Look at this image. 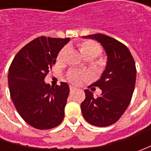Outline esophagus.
Listing matches in <instances>:
<instances>
[{"label":"esophagus","instance_id":"esophagus-1","mask_svg":"<svg viewBox=\"0 0 151 151\" xmlns=\"http://www.w3.org/2000/svg\"><path fill=\"white\" fill-rule=\"evenodd\" d=\"M70 92L72 93V92H74L76 90V88L75 86H70Z\"/></svg>","mask_w":151,"mask_h":151}]
</instances>
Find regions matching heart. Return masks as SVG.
Returning a JSON list of instances; mask_svg holds the SVG:
<instances>
[{
  "label": "heart",
  "mask_w": 151,
  "mask_h": 151,
  "mask_svg": "<svg viewBox=\"0 0 151 151\" xmlns=\"http://www.w3.org/2000/svg\"><path fill=\"white\" fill-rule=\"evenodd\" d=\"M80 50H81V53L82 55H95V57H96L97 55H99L101 53V47L97 44H96L95 42H92V41L83 42L80 46ZM65 53H66V49L65 48L62 49L58 55V60H62L65 57ZM86 76H87V75L86 73L81 72L78 70H70L67 75L69 81H71L74 84H79Z\"/></svg>",
  "instance_id": "1"
}]
</instances>
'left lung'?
Wrapping results in <instances>:
<instances>
[{"instance_id": "8db88e82", "label": "left lung", "mask_w": 151, "mask_h": 151, "mask_svg": "<svg viewBox=\"0 0 151 151\" xmlns=\"http://www.w3.org/2000/svg\"><path fill=\"white\" fill-rule=\"evenodd\" d=\"M83 38L97 41L107 55V65L101 77L92 86L101 94L94 97L88 89L81 104V113L91 124L106 127L116 123L129 105L136 81V67L130 51L124 44L105 34L96 33Z\"/></svg>"}]
</instances>
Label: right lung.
<instances>
[{"mask_svg":"<svg viewBox=\"0 0 151 151\" xmlns=\"http://www.w3.org/2000/svg\"><path fill=\"white\" fill-rule=\"evenodd\" d=\"M69 41L70 38H35L17 54L9 68L11 98L22 119L35 129H53L64 119L69 85L61 82L53 87L44 78Z\"/></svg>","mask_w":151,"mask_h":151,"instance_id":"obj_1","label":"right lung"}]
</instances>
